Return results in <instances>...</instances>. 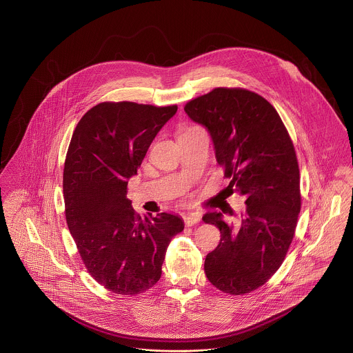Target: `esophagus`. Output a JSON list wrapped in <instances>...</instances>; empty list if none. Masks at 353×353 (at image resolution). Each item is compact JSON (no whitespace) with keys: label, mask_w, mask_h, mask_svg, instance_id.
Masks as SVG:
<instances>
[{"label":"esophagus","mask_w":353,"mask_h":353,"mask_svg":"<svg viewBox=\"0 0 353 353\" xmlns=\"http://www.w3.org/2000/svg\"><path fill=\"white\" fill-rule=\"evenodd\" d=\"M198 222H199V215H198V212H188L186 215H183V223H185V226H194Z\"/></svg>","instance_id":"esophagus-1"}]
</instances>
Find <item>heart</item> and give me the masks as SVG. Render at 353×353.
Instances as JSON below:
<instances>
[{"label": "heart", "mask_w": 353, "mask_h": 353, "mask_svg": "<svg viewBox=\"0 0 353 353\" xmlns=\"http://www.w3.org/2000/svg\"><path fill=\"white\" fill-rule=\"evenodd\" d=\"M194 128H196V127H192V128H188L186 131H192V130H194ZM186 131H185V132H186Z\"/></svg>", "instance_id": "obj_1"}]
</instances>
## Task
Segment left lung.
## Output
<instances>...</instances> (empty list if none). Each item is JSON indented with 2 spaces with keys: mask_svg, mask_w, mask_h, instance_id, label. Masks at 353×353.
<instances>
[{
  "mask_svg": "<svg viewBox=\"0 0 353 353\" xmlns=\"http://www.w3.org/2000/svg\"><path fill=\"white\" fill-rule=\"evenodd\" d=\"M183 110L212 135L216 161L230 179L226 197L236 193L247 205L236 225L226 223L222 212L203 215L221 231L205 274L223 293H251L281 267L294 238L301 189L293 141L268 101L243 88H215Z\"/></svg>",
  "mask_w": 353,
  "mask_h": 353,
  "instance_id": "left-lung-1",
  "label": "left lung"
}]
</instances>
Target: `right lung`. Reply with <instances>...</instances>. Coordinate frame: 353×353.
I'll use <instances>...</instances> for the list:
<instances>
[{
  "label": "right lung",
  "mask_w": 353,
  "mask_h": 353,
  "mask_svg": "<svg viewBox=\"0 0 353 353\" xmlns=\"http://www.w3.org/2000/svg\"><path fill=\"white\" fill-rule=\"evenodd\" d=\"M176 112L177 105L101 102L72 135L63 172L67 225L89 274L115 294L152 288L170 240L183 230L168 212L143 219L126 197L128 179Z\"/></svg>",
  "instance_id": "1"
}]
</instances>
